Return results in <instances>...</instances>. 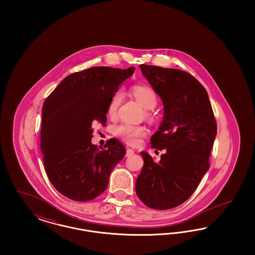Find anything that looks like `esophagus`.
<instances>
[{"label": "esophagus", "mask_w": 255, "mask_h": 255, "mask_svg": "<svg viewBox=\"0 0 255 255\" xmlns=\"http://www.w3.org/2000/svg\"><path fill=\"white\" fill-rule=\"evenodd\" d=\"M133 153H134V151H133V149L127 148V150H126V157H131L132 155H133Z\"/></svg>", "instance_id": "34e87169"}]
</instances>
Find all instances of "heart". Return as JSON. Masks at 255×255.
I'll return each mask as SVG.
<instances>
[{"label": "heart", "mask_w": 255, "mask_h": 255, "mask_svg": "<svg viewBox=\"0 0 255 255\" xmlns=\"http://www.w3.org/2000/svg\"><path fill=\"white\" fill-rule=\"evenodd\" d=\"M133 95L134 97L140 102V104L144 107V109H153L158 102V98L155 92L145 86H135L133 88ZM122 94L117 93L114 97H112L108 105L107 113L110 117L116 115L118 108L122 101ZM145 128L141 126H134L128 123H122L115 127L114 133L122 138V140L130 143V144H136L139 138L145 134Z\"/></svg>", "instance_id": "1"}]
</instances>
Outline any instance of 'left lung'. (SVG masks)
<instances>
[{
    "label": "left lung",
    "instance_id": "8db88e82",
    "mask_svg": "<svg viewBox=\"0 0 255 255\" xmlns=\"http://www.w3.org/2000/svg\"><path fill=\"white\" fill-rule=\"evenodd\" d=\"M139 68L163 103L162 122L150 140L165 154L155 162L147 152L140 153L144 163L135 193L148 207L165 210L193 194L209 168L217 124L205 87L190 73L143 64Z\"/></svg>",
    "mask_w": 255,
    "mask_h": 255
}]
</instances>
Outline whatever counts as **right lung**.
Segmentation results:
<instances>
[{
  "mask_svg": "<svg viewBox=\"0 0 255 255\" xmlns=\"http://www.w3.org/2000/svg\"><path fill=\"white\" fill-rule=\"evenodd\" d=\"M134 72L93 67L65 77L42 108L41 151L52 185L67 198L87 202L103 193L110 174L125 156L111 138L104 148L92 144L93 124L106 125L107 109L123 81Z\"/></svg>",
  "mask_w": 255,
  "mask_h": 255,
  "instance_id": "add662e5",
  "label": "right lung"
}]
</instances>
